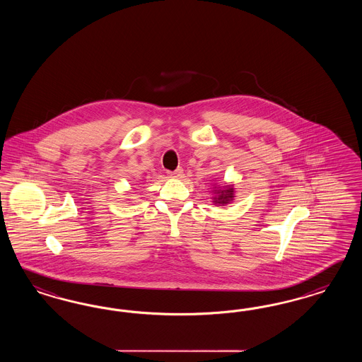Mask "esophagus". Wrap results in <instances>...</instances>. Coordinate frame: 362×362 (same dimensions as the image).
<instances>
[{"label": "esophagus", "mask_w": 362, "mask_h": 362, "mask_svg": "<svg viewBox=\"0 0 362 362\" xmlns=\"http://www.w3.org/2000/svg\"><path fill=\"white\" fill-rule=\"evenodd\" d=\"M171 177H182L183 176V168H176L174 173H170Z\"/></svg>", "instance_id": "obj_1"}]
</instances>
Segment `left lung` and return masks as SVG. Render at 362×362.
Listing matches in <instances>:
<instances>
[{
    "mask_svg": "<svg viewBox=\"0 0 362 362\" xmlns=\"http://www.w3.org/2000/svg\"><path fill=\"white\" fill-rule=\"evenodd\" d=\"M209 189H211L209 192L212 195V197H211L212 204L216 206V207H226V206L230 204L236 197V191H235L233 183L224 182V183L219 185V183L214 182Z\"/></svg>",
    "mask_w": 362,
    "mask_h": 362,
    "instance_id": "1",
    "label": "left lung"
}]
</instances>
